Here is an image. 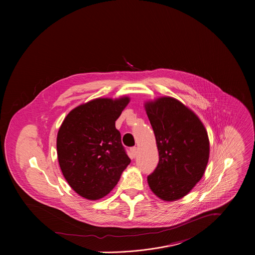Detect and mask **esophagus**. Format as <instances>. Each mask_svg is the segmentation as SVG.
Segmentation results:
<instances>
[{"mask_svg":"<svg viewBox=\"0 0 255 255\" xmlns=\"http://www.w3.org/2000/svg\"><path fill=\"white\" fill-rule=\"evenodd\" d=\"M130 153H131V156L132 158H135L136 157V154H137V147H131L130 148Z\"/></svg>","mask_w":255,"mask_h":255,"instance_id":"1","label":"esophagus"}]
</instances>
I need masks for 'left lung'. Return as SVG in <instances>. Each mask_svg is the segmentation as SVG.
I'll list each match as a JSON object with an SVG mask.
<instances>
[{
	"label": "left lung",
	"instance_id": "1",
	"mask_svg": "<svg viewBox=\"0 0 255 255\" xmlns=\"http://www.w3.org/2000/svg\"><path fill=\"white\" fill-rule=\"evenodd\" d=\"M145 109L159 151V163L147 182L161 199H180L205 172L209 159L206 129L198 117L175 98L148 102Z\"/></svg>",
	"mask_w": 255,
	"mask_h": 255
}]
</instances>
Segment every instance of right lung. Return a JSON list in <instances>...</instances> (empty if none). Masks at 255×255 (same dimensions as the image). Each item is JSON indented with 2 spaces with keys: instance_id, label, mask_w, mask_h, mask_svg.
I'll return each instance as SVG.
<instances>
[{
  "instance_id": "right-lung-1",
  "label": "right lung",
  "mask_w": 255,
  "mask_h": 255,
  "mask_svg": "<svg viewBox=\"0 0 255 255\" xmlns=\"http://www.w3.org/2000/svg\"><path fill=\"white\" fill-rule=\"evenodd\" d=\"M129 98H98L71 111L57 136L63 175L80 196L107 195L130 163L115 123Z\"/></svg>"
}]
</instances>
